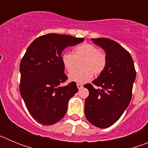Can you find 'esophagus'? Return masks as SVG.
<instances>
[{"label": "esophagus", "instance_id": "1", "mask_svg": "<svg viewBox=\"0 0 148 148\" xmlns=\"http://www.w3.org/2000/svg\"><path fill=\"white\" fill-rule=\"evenodd\" d=\"M77 87L78 89H82L83 87V85H82V84H77Z\"/></svg>", "mask_w": 148, "mask_h": 148}]
</instances>
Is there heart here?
Here are the masks:
<instances>
[{
  "label": "heart",
  "instance_id": "b5f03b06",
  "mask_svg": "<svg viewBox=\"0 0 148 148\" xmlns=\"http://www.w3.org/2000/svg\"><path fill=\"white\" fill-rule=\"evenodd\" d=\"M61 63L68 73L75 70L76 61H82V70L75 71L69 75V79L76 83H84L90 81L92 74L99 75L104 70L107 65V56L99 51L96 46L90 43H83L76 46L73 53L64 52L61 54Z\"/></svg>",
  "mask_w": 148,
  "mask_h": 148
}]
</instances>
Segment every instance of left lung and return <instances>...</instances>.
<instances>
[{"instance_id": "8db88e82", "label": "left lung", "mask_w": 148, "mask_h": 148, "mask_svg": "<svg viewBox=\"0 0 148 148\" xmlns=\"http://www.w3.org/2000/svg\"><path fill=\"white\" fill-rule=\"evenodd\" d=\"M106 52L107 65L91 84L84 86L89 90L84 113L95 127L106 128L121 116L130 102L136 72L130 53L119 44L106 38H92Z\"/></svg>"}]
</instances>
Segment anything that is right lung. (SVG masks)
I'll return each instance as SVG.
<instances>
[{"instance_id":"obj_1","label":"right lung","mask_w":148,"mask_h":148,"mask_svg":"<svg viewBox=\"0 0 148 148\" xmlns=\"http://www.w3.org/2000/svg\"><path fill=\"white\" fill-rule=\"evenodd\" d=\"M83 38L49 33L34 40L20 64L21 95L31 116L40 124L53 125L65 115L68 101L78 92L67 80L61 63L62 51L82 42Z\"/></svg>"}]
</instances>
